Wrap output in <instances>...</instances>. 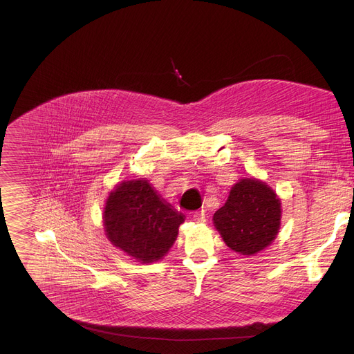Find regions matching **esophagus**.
<instances>
[{"label": "esophagus", "mask_w": 354, "mask_h": 354, "mask_svg": "<svg viewBox=\"0 0 354 354\" xmlns=\"http://www.w3.org/2000/svg\"><path fill=\"white\" fill-rule=\"evenodd\" d=\"M193 220L196 223H205L206 221V212L205 210H198L193 213Z\"/></svg>", "instance_id": "obj_1"}]
</instances>
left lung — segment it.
I'll return each mask as SVG.
<instances>
[{"label":"left lung","mask_w":354,"mask_h":354,"mask_svg":"<svg viewBox=\"0 0 354 354\" xmlns=\"http://www.w3.org/2000/svg\"><path fill=\"white\" fill-rule=\"evenodd\" d=\"M281 220L277 194L258 179H241L213 221L228 248L241 255H255L276 238Z\"/></svg>","instance_id":"8db88e82"}]
</instances>
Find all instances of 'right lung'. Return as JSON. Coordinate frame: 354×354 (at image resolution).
<instances>
[{"instance_id": "right-lung-1", "label": "right lung", "mask_w": 354, "mask_h": 354, "mask_svg": "<svg viewBox=\"0 0 354 354\" xmlns=\"http://www.w3.org/2000/svg\"><path fill=\"white\" fill-rule=\"evenodd\" d=\"M185 216L145 179L127 180L109 193L104 212L108 239L141 263L162 259L178 236Z\"/></svg>"}]
</instances>
